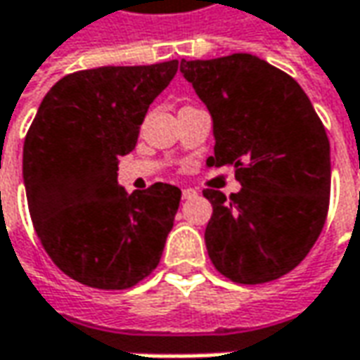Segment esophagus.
Returning a JSON list of instances; mask_svg holds the SVG:
<instances>
[{
    "label": "esophagus",
    "instance_id": "esophagus-1",
    "mask_svg": "<svg viewBox=\"0 0 360 360\" xmlns=\"http://www.w3.org/2000/svg\"><path fill=\"white\" fill-rule=\"evenodd\" d=\"M196 194H198V192H196V190H192V188H184V190H182V198H184V200H188V198H194Z\"/></svg>",
    "mask_w": 360,
    "mask_h": 360
}]
</instances>
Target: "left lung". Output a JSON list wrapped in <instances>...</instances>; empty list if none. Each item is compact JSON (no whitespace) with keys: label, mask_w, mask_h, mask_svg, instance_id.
<instances>
[{"label":"left lung","mask_w":360,"mask_h":360,"mask_svg":"<svg viewBox=\"0 0 360 360\" xmlns=\"http://www.w3.org/2000/svg\"><path fill=\"white\" fill-rule=\"evenodd\" d=\"M180 72L212 116L214 156L232 166L240 192L206 188L204 232L218 272L240 284L281 278L309 255L325 226L330 146L309 96L252 53L182 60Z\"/></svg>","instance_id":"1"}]
</instances>
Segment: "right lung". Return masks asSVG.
<instances>
[{
  "label": "right lung",
  "mask_w": 360,
  "mask_h": 360,
  "mask_svg": "<svg viewBox=\"0 0 360 360\" xmlns=\"http://www.w3.org/2000/svg\"><path fill=\"white\" fill-rule=\"evenodd\" d=\"M176 72L178 60L82 70L39 104L23 142L27 206L49 258L77 283L124 290L158 266L182 192L156 182L128 194L118 164Z\"/></svg>",
  "instance_id": "right-lung-1"
}]
</instances>
